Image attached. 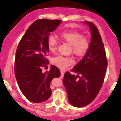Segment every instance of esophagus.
<instances>
[{
    "mask_svg": "<svg viewBox=\"0 0 121 121\" xmlns=\"http://www.w3.org/2000/svg\"><path fill=\"white\" fill-rule=\"evenodd\" d=\"M64 71H63L61 70V78H63V77H64Z\"/></svg>",
    "mask_w": 121,
    "mask_h": 121,
    "instance_id": "obj_1",
    "label": "esophagus"
}]
</instances>
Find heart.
Here are the masks:
<instances>
[{
  "instance_id": "obj_1",
  "label": "heart",
  "mask_w": 121,
  "mask_h": 121,
  "mask_svg": "<svg viewBox=\"0 0 121 121\" xmlns=\"http://www.w3.org/2000/svg\"><path fill=\"white\" fill-rule=\"evenodd\" d=\"M61 40L71 45V51L77 57H82L88 52L91 41L88 37L82 36V34L77 31H67L60 34ZM47 45L50 51L55 52L57 49L58 43L53 36L47 38ZM52 63L60 69H65L73 65L74 60L70 57L59 56L52 58Z\"/></svg>"
}]
</instances>
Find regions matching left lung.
<instances>
[{"label": "left lung", "mask_w": 121, "mask_h": 121, "mask_svg": "<svg viewBox=\"0 0 121 121\" xmlns=\"http://www.w3.org/2000/svg\"><path fill=\"white\" fill-rule=\"evenodd\" d=\"M86 23L90 26L91 31L90 49L71 70L77 75L65 72L63 79L68 101L76 107H85L95 98L103 85L108 65L105 50L98 29L93 23Z\"/></svg>", "instance_id": "8db88e82"}]
</instances>
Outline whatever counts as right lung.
I'll list each match as a JSON object with an SVG mask.
<instances>
[{
	"instance_id": "right-lung-1",
	"label": "right lung",
	"mask_w": 121,
	"mask_h": 121,
	"mask_svg": "<svg viewBox=\"0 0 121 121\" xmlns=\"http://www.w3.org/2000/svg\"><path fill=\"white\" fill-rule=\"evenodd\" d=\"M61 22V20H36L17 47L14 74L22 92L31 102L39 103L48 99L52 94L51 81L61 75L60 69L54 65L48 71L42 73V67L49 63L46 58L49 52L47 38Z\"/></svg>"
}]
</instances>
